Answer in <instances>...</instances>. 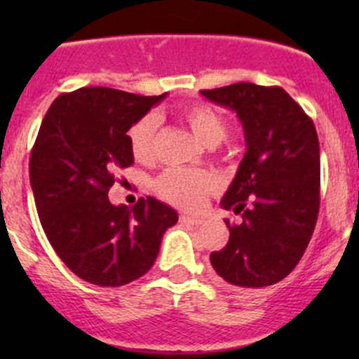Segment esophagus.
Wrapping results in <instances>:
<instances>
[{
  "instance_id": "obj_1",
  "label": "esophagus",
  "mask_w": 359,
  "mask_h": 359,
  "mask_svg": "<svg viewBox=\"0 0 359 359\" xmlns=\"http://www.w3.org/2000/svg\"><path fill=\"white\" fill-rule=\"evenodd\" d=\"M180 222L186 224V226H200L201 220L196 219V217H191V215H180Z\"/></svg>"
}]
</instances>
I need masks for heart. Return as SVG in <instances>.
Instances as JSON below:
<instances>
[{
	"instance_id": "obj_1",
	"label": "heart",
	"mask_w": 359,
	"mask_h": 359,
	"mask_svg": "<svg viewBox=\"0 0 359 359\" xmlns=\"http://www.w3.org/2000/svg\"><path fill=\"white\" fill-rule=\"evenodd\" d=\"M184 121L193 130L194 137L203 146H220L229 135V128L222 116L210 106H193L182 112ZM158 119L154 114H146L137 119L128 128V146L133 158L147 161L154 153V135ZM158 194L172 205L186 210H198L205 205L206 198L215 191L217 182L212 175L194 170L168 168L154 180Z\"/></svg>"
}]
</instances>
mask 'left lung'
Wrapping results in <instances>:
<instances>
[{"label": "left lung", "mask_w": 359, "mask_h": 359, "mask_svg": "<svg viewBox=\"0 0 359 359\" xmlns=\"http://www.w3.org/2000/svg\"><path fill=\"white\" fill-rule=\"evenodd\" d=\"M236 112L247 153L220 206L241 213L229 241L210 253L222 280L238 288L278 283L299 264L320 212V140L302 107L280 86L234 83L201 90Z\"/></svg>", "instance_id": "obj_1"}]
</instances>
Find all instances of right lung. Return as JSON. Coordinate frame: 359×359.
Wrapping results in <instances>:
<instances>
[{
	"label": "right lung",
	"instance_id": "add662e5",
	"mask_svg": "<svg viewBox=\"0 0 359 359\" xmlns=\"http://www.w3.org/2000/svg\"><path fill=\"white\" fill-rule=\"evenodd\" d=\"M165 97L79 88L57 97L39 126L29 159L39 222L62 262L92 285L123 287L144 276L179 220L151 196L132 208L107 198L116 170L133 165L126 132Z\"/></svg>",
	"mask_w": 359,
	"mask_h": 359
}]
</instances>
